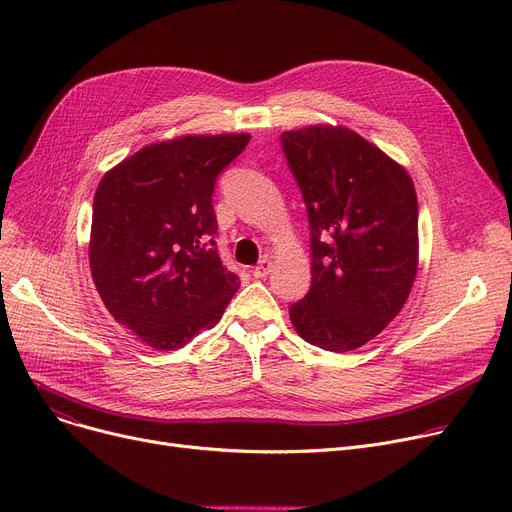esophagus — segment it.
I'll return each instance as SVG.
<instances>
[{
  "instance_id": "1",
  "label": "esophagus",
  "mask_w": 512,
  "mask_h": 512,
  "mask_svg": "<svg viewBox=\"0 0 512 512\" xmlns=\"http://www.w3.org/2000/svg\"><path fill=\"white\" fill-rule=\"evenodd\" d=\"M270 272H272V261L267 259V257H263V259L253 267V270H251L253 278H265Z\"/></svg>"
}]
</instances>
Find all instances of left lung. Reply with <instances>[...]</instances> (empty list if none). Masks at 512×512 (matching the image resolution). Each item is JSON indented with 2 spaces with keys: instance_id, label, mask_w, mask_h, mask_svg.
I'll use <instances>...</instances> for the list:
<instances>
[{
  "instance_id": "8db88e82",
  "label": "left lung",
  "mask_w": 512,
  "mask_h": 512,
  "mask_svg": "<svg viewBox=\"0 0 512 512\" xmlns=\"http://www.w3.org/2000/svg\"><path fill=\"white\" fill-rule=\"evenodd\" d=\"M280 143L311 232V288L290 321L313 346L355 351L398 315L415 282L413 180L348 128L290 130Z\"/></svg>"
}]
</instances>
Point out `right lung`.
Listing matches in <instances>:
<instances>
[{"mask_svg":"<svg viewBox=\"0 0 512 512\" xmlns=\"http://www.w3.org/2000/svg\"><path fill=\"white\" fill-rule=\"evenodd\" d=\"M251 134L155 143L107 172L93 199L89 263L112 317L155 351L218 324L238 276L222 265L215 180Z\"/></svg>","mask_w":512,"mask_h":512,"instance_id":"obj_1","label":"right lung"}]
</instances>
